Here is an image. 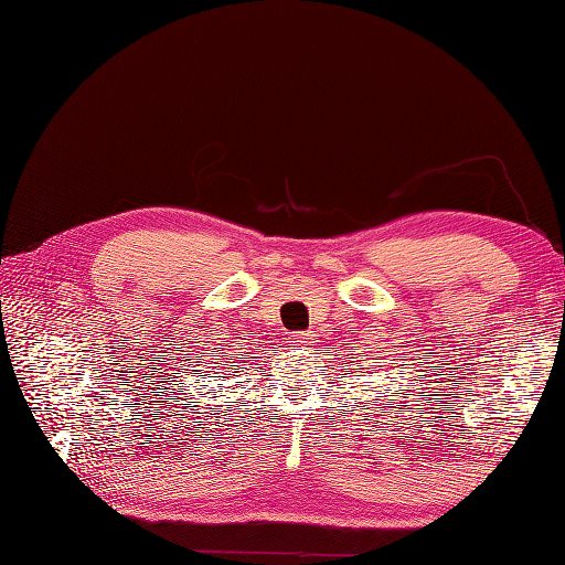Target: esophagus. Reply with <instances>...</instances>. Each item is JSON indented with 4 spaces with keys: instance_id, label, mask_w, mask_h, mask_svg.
Returning <instances> with one entry per match:
<instances>
[{
    "instance_id": "34e87169",
    "label": "esophagus",
    "mask_w": 565,
    "mask_h": 565,
    "mask_svg": "<svg viewBox=\"0 0 565 565\" xmlns=\"http://www.w3.org/2000/svg\"><path fill=\"white\" fill-rule=\"evenodd\" d=\"M309 339H311L309 332H295V334H292V341H295L297 347H306V341H309Z\"/></svg>"
}]
</instances>
